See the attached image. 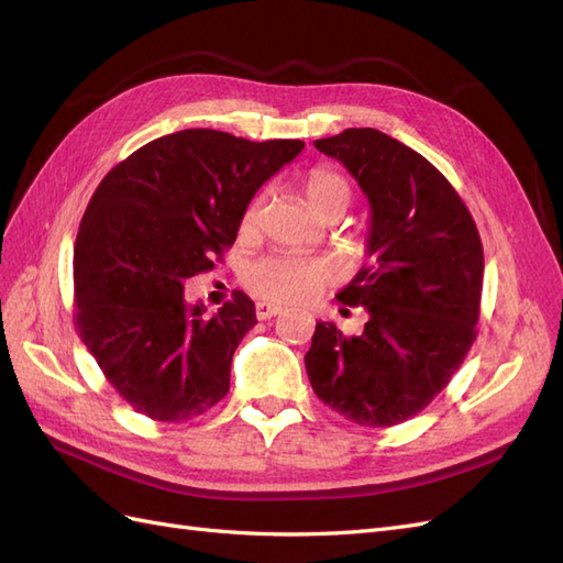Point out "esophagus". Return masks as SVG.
Listing matches in <instances>:
<instances>
[{"instance_id": "1", "label": "esophagus", "mask_w": 563, "mask_h": 563, "mask_svg": "<svg viewBox=\"0 0 563 563\" xmlns=\"http://www.w3.org/2000/svg\"><path fill=\"white\" fill-rule=\"evenodd\" d=\"M279 312H282V308H279V305H275V302H265V300L255 302V317H258V319H272V317L279 314Z\"/></svg>"}]
</instances>
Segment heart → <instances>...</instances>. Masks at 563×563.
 Masks as SVG:
<instances>
[{
  "label": "heart",
  "instance_id": "obj_1",
  "mask_svg": "<svg viewBox=\"0 0 563 563\" xmlns=\"http://www.w3.org/2000/svg\"><path fill=\"white\" fill-rule=\"evenodd\" d=\"M302 195H305V201H308L310 211L321 218L329 211H345L352 192L345 176H340L338 172H333V168L319 166V168H312L308 178H305ZM258 213H261V199H255L249 203L242 220V228L246 232L253 230L255 223H258ZM327 279H329V269L321 261L298 258V255H286V253L265 255V258L251 263L244 272V284L255 296L277 300V302H296V300L310 298L323 284H327Z\"/></svg>",
  "mask_w": 563,
  "mask_h": 563
}]
</instances>
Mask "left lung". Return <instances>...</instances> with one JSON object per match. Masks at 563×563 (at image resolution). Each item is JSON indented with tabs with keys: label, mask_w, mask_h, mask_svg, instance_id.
<instances>
[{
	"label": "left lung",
	"mask_w": 563,
	"mask_h": 563,
	"mask_svg": "<svg viewBox=\"0 0 563 563\" xmlns=\"http://www.w3.org/2000/svg\"><path fill=\"white\" fill-rule=\"evenodd\" d=\"M314 147L343 164L368 199V263L338 294L368 321L360 335L317 321L305 368L335 413L391 428L449 385L474 343L482 240L453 185L391 135L345 129Z\"/></svg>",
	"instance_id": "8db88e82"
}]
</instances>
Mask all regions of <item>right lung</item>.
I'll use <instances>...</instances> for the list:
<instances>
[{
	"mask_svg": "<svg viewBox=\"0 0 563 563\" xmlns=\"http://www.w3.org/2000/svg\"><path fill=\"white\" fill-rule=\"evenodd\" d=\"M302 147L185 129L135 150L96 187L75 242V323L139 413L180 422L228 395L255 305L236 291L207 314L185 302L183 284L234 244L253 195Z\"/></svg>",
	"mask_w": 563,
	"mask_h": 563,
	"instance_id": "right-lung-1",
	"label": "right lung"
}]
</instances>
